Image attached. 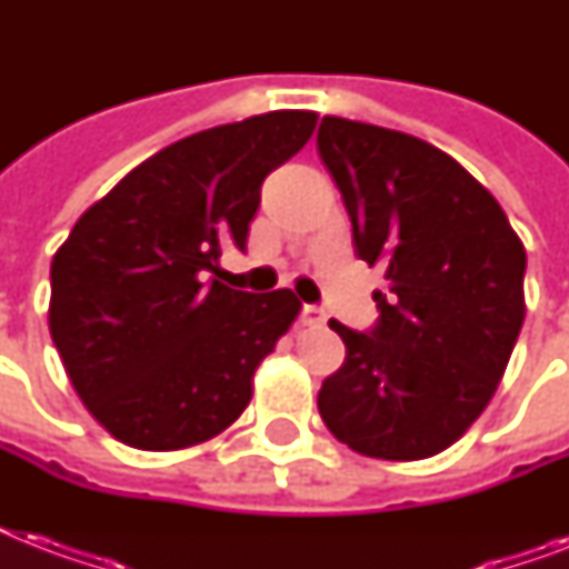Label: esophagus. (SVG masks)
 <instances>
[{"label":"esophagus","mask_w":569,"mask_h":569,"mask_svg":"<svg viewBox=\"0 0 569 569\" xmlns=\"http://www.w3.org/2000/svg\"><path fill=\"white\" fill-rule=\"evenodd\" d=\"M301 321L303 325H310V328H321V325L328 321V312L321 310V307H316V303H303Z\"/></svg>","instance_id":"obj_1"}]
</instances>
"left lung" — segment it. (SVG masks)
Listing matches in <instances>:
<instances>
[{
	"instance_id": "8db88e82",
	"label": "left lung",
	"mask_w": 569,
	"mask_h": 569,
	"mask_svg": "<svg viewBox=\"0 0 569 569\" xmlns=\"http://www.w3.org/2000/svg\"><path fill=\"white\" fill-rule=\"evenodd\" d=\"M316 144L357 257L387 280L369 333L330 321L346 363L321 383L319 413L366 458H431L502 380L526 319V248L496 197L422 138L325 118Z\"/></svg>"
}]
</instances>
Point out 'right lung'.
Segmentation results:
<instances>
[{
    "label": "right lung",
    "instance_id": "right-lung-1",
    "mask_svg": "<svg viewBox=\"0 0 569 569\" xmlns=\"http://www.w3.org/2000/svg\"><path fill=\"white\" fill-rule=\"evenodd\" d=\"M268 111L164 147L76 221L49 271V333L97 422L132 449L173 451L230 428L253 372L292 328L289 289L214 280L244 250L268 173L316 129Z\"/></svg>",
    "mask_w": 569,
    "mask_h": 569
}]
</instances>
